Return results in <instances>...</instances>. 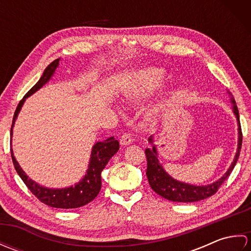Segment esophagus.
Returning <instances> with one entry per match:
<instances>
[{
	"instance_id": "esophagus-1",
	"label": "esophagus",
	"mask_w": 251,
	"mask_h": 251,
	"mask_svg": "<svg viewBox=\"0 0 251 251\" xmlns=\"http://www.w3.org/2000/svg\"><path fill=\"white\" fill-rule=\"evenodd\" d=\"M120 142H121V145H123V146H128V145H130L131 142H134V138H132L131 135L128 134V132H125V134L122 135Z\"/></svg>"
}]
</instances>
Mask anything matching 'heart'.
Returning a JSON list of instances; mask_svg holds the SVG:
<instances>
[{
	"label": "heart",
	"instance_id": "1",
	"mask_svg": "<svg viewBox=\"0 0 251 251\" xmlns=\"http://www.w3.org/2000/svg\"><path fill=\"white\" fill-rule=\"evenodd\" d=\"M165 78V72L158 68H147L139 71L135 78L132 94L135 97H146L161 86Z\"/></svg>",
	"mask_w": 251,
	"mask_h": 251
}]
</instances>
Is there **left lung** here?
I'll return each mask as SVG.
<instances>
[{
  "label": "left lung",
  "mask_w": 251,
  "mask_h": 251,
  "mask_svg": "<svg viewBox=\"0 0 251 251\" xmlns=\"http://www.w3.org/2000/svg\"><path fill=\"white\" fill-rule=\"evenodd\" d=\"M228 94H230V96H232L230 92H228ZM231 99L233 103V112L234 114H235L238 122L239 136H238V148H237L235 158H234L231 167L228 168L226 175L218 181H216V182L209 185L197 186V185L182 183L180 182V181L173 179L163 169V167L158 163L156 149L153 146L151 150L150 149H146V156H147V163H148L147 177L149 180V183H150L151 188L154 192H156L158 195H161L162 197H164V199L173 201H181V202H191V201H201L217 193V191L219 190L222 183L225 182L228 176L231 175L233 168L235 167L236 162L239 156V152H241V149H242V142H243V132H242L241 122H239L238 109L235 103V100H234L233 97ZM149 141L153 143L152 138H149Z\"/></svg>",
  "instance_id": "1"
}]
</instances>
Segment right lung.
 <instances>
[{"label":"right lung","instance_id":"1","mask_svg":"<svg viewBox=\"0 0 251 251\" xmlns=\"http://www.w3.org/2000/svg\"><path fill=\"white\" fill-rule=\"evenodd\" d=\"M59 59L60 58H58V59L54 60L50 65H49V67L44 70L43 75L39 79V82H37L34 86L25 95V97L20 100L13 117L10 136H12L13 126L16 121V117H17L25 98H28L30 95L35 93L37 89H40L45 83L49 82V79L51 77V75L56 70V68L58 67ZM119 149L120 143L119 141L115 140L113 137L109 138V139H106L103 142L96 143L93 147L87 174L85 175V177L82 179L81 182H78L75 186H70V188L60 190L47 189L44 188V186H41L35 183L34 181L29 179L28 176H26L24 173V170L20 168L19 164L16 161V158L14 156L12 149H10V155H12L13 164L16 172L19 175V177L23 179L25 184L26 185V188L32 192V194L35 195L37 200L44 202L47 206L69 209V208H77L86 205L98 195L101 189V172H102L103 168L105 167V165L108 164L110 158L119 151Z\"/></svg>","mask_w":251,"mask_h":251}]
</instances>
